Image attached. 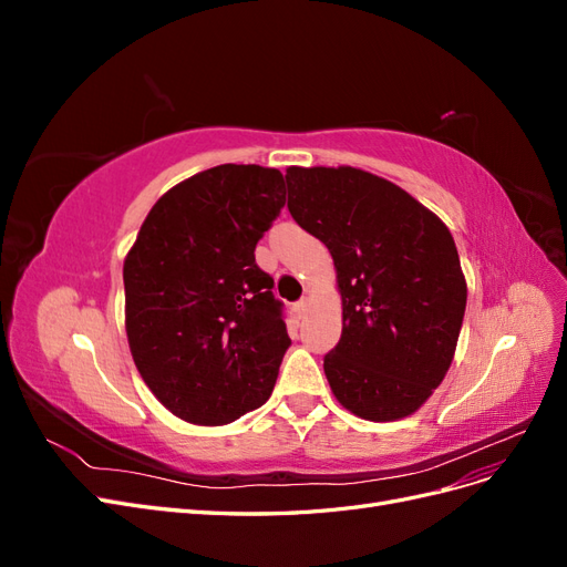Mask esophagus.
I'll list each match as a JSON object with an SVG mask.
<instances>
[{
  "label": "esophagus",
  "mask_w": 567,
  "mask_h": 567,
  "mask_svg": "<svg viewBox=\"0 0 567 567\" xmlns=\"http://www.w3.org/2000/svg\"><path fill=\"white\" fill-rule=\"evenodd\" d=\"M307 307H310V302H307V298H302V300H298V302L293 305V312H296V317H298V319H302V317H305Z\"/></svg>",
  "instance_id": "34e87169"
}]
</instances>
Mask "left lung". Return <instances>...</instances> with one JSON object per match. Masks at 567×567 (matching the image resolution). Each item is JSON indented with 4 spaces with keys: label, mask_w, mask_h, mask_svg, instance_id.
Wrapping results in <instances>:
<instances>
[{
    "label": "left lung",
    "mask_w": 567,
    "mask_h": 567,
    "mask_svg": "<svg viewBox=\"0 0 567 567\" xmlns=\"http://www.w3.org/2000/svg\"><path fill=\"white\" fill-rule=\"evenodd\" d=\"M286 184L290 215L336 265L342 333L323 357L336 400L375 423L414 414L447 373L466 312L450 229L357 167H288Z\"/></svg>",
    "instance_id": "left-lung-1"
}]
</instances>
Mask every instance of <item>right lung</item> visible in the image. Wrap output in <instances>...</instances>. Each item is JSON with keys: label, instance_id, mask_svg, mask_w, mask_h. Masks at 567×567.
I'll use <instances>...</instances> for the list:
<instances>
[{"label": "right lung", "instance_id": "1", "mask_svg": "<svg viewBox=\"0 0 567 567\" xmlns=\"http://www.w3.org/2000/svg\"><path fill=\"white\" fill-rule=\"evenodd\" d=\"M284 203L279 169L210 167L158 198L125 257L132 359L188 423H231L277 383L290 338L255 246Z\"/></svg>", "mask_w": 567, "mask_h": 567}]
</instances>
